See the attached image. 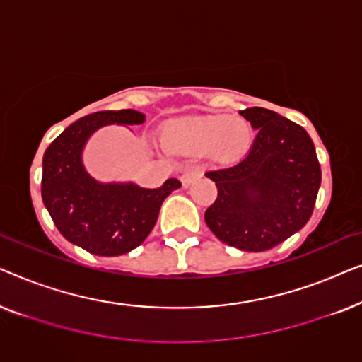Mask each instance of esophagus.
<instances>
[{"label":"esophagus","instance_id":"34e87169","mask_svg":"<svg viewBox=\"0 0 362 362\" xmlns=\"http://www.w3.org/2000/svg\"><path fill=\"white\" fill-rule=\"evenodd\" d=\"M201 176V170L197 166H187L181 175V182L182 186H191L197 177Z\"/></svg>","mask_w":362,"mask_h":362}]
</instances>
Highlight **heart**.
Masks as SVG:
<instances>
[{
  "instance_id": "b5f03b06",
  "label": "heart",
  "mask_w": 362,
  "mask_h": 362,
  "mask_svg": "<svg viewBox=\"0 0 362 362\" xmlns=\"http://www.w3.org/2000/svg\"><path fill=\"white\" fill-rule=\"evenodd\" d=\"M163 141L173 150H214L217 155L235 156L249 148L250 128L242 118L226 115L185 118L165 128Z\"/></svg>"
}]
</instances>
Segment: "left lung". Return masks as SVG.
Masks as SVG:
<instances>
[{"instance_id":"left-lung-1","label":"left lung","mask_w":362,"mask_h":362,"mask_svg":"<svg viewBox=\"0 0 362 362\" xmlns=\"http://www.w3.org/2000/svg\"><path fill=\"white\" fill-rule=\"evenodd\" d=\"M257 136L234 165L207 171L217 199L204 219L217 239L247 252H264L310 221L321 185L315 145L303 127L262 107L240 112Z\"/></svg>"}]
</instances>
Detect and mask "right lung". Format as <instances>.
Returning a JSON list of instances; mask_svg holds the SVG:
<instances>
[{
    "label": "right lung",
    "mask_w": 362,
    "mask_h": 362,
    "mask_svg": "<svg viewBox=\"0 0 362 362\" xmlns=\"http://www.w3.org/2000/svg\"><path fill=\"white\" fill-rule=\"evenodd\" d=\"M136 110H103L78 118L44 153L41 194L59 232L69 242L100 257L136 249L156 224L163 201L181 187L171 177L146 189L133 182H98L82 165L83 146L93 132L112 125H141Z\"/></svg>",
    "instance_id": "1"
}]
</instances>
